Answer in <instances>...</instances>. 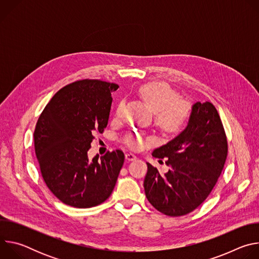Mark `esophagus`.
Instances as JSON below:
<instances>
[{
	"label": "esophagus",
	"mask_w": 259,
	"mask_h": 259,
	"mask_svg": "<svg viewBox=\"0 0 259 259\" xmlns=\"http://www.w3.org/2000/svg\"><path fill=\"white\" fill-rule=\"evenodd\" d=\"M137 159V157L134 155V154H132V153H128V154H126V160L127 161H134V160H136Z\"/></svg>",
	"instance_id": "obj_1"
}]
</instances>
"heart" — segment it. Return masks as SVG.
I'll use <instances>...</instances> for the list:
<instances>
[{"label": "heart", "mask_w": 259, "mask_h": 259, "mask_svg": "<svg viewBox=\"0 0 259 259\" xmlns=\"http://www.w3.org/2000/svg\"><path fill=\"white\" fill-rule=\"evenodd\" d=\"M138 95L155 112L158 125L166 132H178L190 117V105L178 99L177 93L165 83L144 84L138 89ZM123 106L124 103L121 102L117 109L118 116L122 115ZM126 143L132 149H139L143 140L136 133L128 136Z\"/></svg>", "instance_id": "heart-1"}]
</instances>
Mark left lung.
<instances>
[{"label": "left lung", "mask_w": 259, "mask_h": 259, "mask_svg": "<svg viewBox=\"0 0 259 259\" xmlns=\"http://www.w3.org/2000/svg\"><path fill=\"white\" fill-rule=\"evenodd\" d=\"M166 159L169 170L161 173L147 164L143 187L149 202L168 216H182L198 208L209 196L228 156L226 132L215 106L196 102L187 127L153 152Z\"/></svg>", "instance_id": "1"}]
</instances>
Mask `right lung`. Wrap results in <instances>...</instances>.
<instances>
[{
	"instance_id": "right-lung-1",
	"label": "right lung",
	"mask_w": 259,
	"mask_h": 259,
	"mask_svg": "<svg viewBox=\"0 0 259 259\" xmlns=\"http://www.w3.org/2000/svg\"><path fill=\"white\" fill-rule=\"evenodd\" d=\"M117 84L82 80L60 89L36 122L34 151L43 179L62 203L90 208L113 193L125 156L120 150L88 158L93 133L107 126Z\"/></svg>"
}]
</instances>
